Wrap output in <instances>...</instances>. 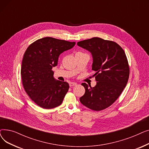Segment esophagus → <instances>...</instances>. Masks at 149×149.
<instances>
[{
	"label": "esophagus",
	"mask_w": 149,
	"mask_h": 149,
	"mask_svg": "<svg viewBox=\"0 0 149 149\" xmlns=\"http://www.w3.org/2000/svg\"><path fill=\"white\" fill-rule=\"evenodd\" d=\"M77 84V83L72 82V83H70L69 84V86H70V87H72V86H76Z\"/></svg>",
	"instance_id": "obj_1"
}]
</instances>
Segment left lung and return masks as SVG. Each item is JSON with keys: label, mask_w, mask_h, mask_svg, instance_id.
I'll list each match as a JSON object with an SVG mask.
<instances>
[{"label": "left lung", "mask_w": 149, "mask_h": 149, "mask_svg": "<svg viewBox=\"0 0 149 149\" xmlns=\"http://www.w3.org/2000/svg\"><path fill=\"white\" fill-rule=\"evenodd\" d=\"M92 54V69L97 81L94 87L81 84L84 94L80 98L82 104L100 111L112 105L119 97L127 83L129 67L124 50L116 43L93 37L77 43Z\"/></svg>", "instance_id": "8db88e82"}]
</instances>
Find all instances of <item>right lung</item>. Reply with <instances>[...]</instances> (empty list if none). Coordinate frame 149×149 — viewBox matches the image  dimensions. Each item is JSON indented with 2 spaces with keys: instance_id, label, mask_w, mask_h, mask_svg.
Here are the masks:
<instances>
[{
  "instance_id": "1",
  "label": "right lung",
  "mask_w": 149,
  "mask_h": 149,
  "mask_svg": "<svg viewBox=\"0 0 149 149\" xmlns=\"http://www.w3.org/2000/svg\"><path fill=\"white\" fill-rule=\"evenodd\" d=\"M52 37H44L31 44L23 56L21 75L28 95L38 106L52 109L60 106L69 86L54 77L53 67L58 63L60 55L75 46Z\"/></svg>"
}]
</instances>
